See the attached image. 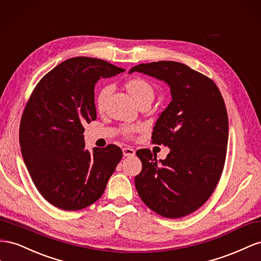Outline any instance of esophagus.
<instances>
[{
  "label": "esophagus",
  "instance_id": "1",
  "mask_svg": "<svg viewBox=\"0 0 261 261\" xmlns=\"http://www.w3.org/2000/svg\"><path fill=\"white\" fill-rule=\"evenodd\" d=\"M122 152H123V155L125 156V158H132V156L136 155V151L135 148L132 147H123L122 148Z\"/></svg>",
  "mask_w": 261,
  "mask_h": 261
}]
</instances>
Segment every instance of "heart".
<instances>
[{
	"instance_id": "heart-1",
	"label": "heart",
	"mask_w": 261,
	"mask_h": 261,
	"mask_svg": "<svg viewBox=\"0 0 261 261\" xmlns=\"http://www.w3.org/2000/svg\"><path fill=\"white\" fill-rule=\"evenodd\" d=\"M125 87H126V91L129 92V94L132 96V98L137 102L140 101L141 99H144V98L153 99L154 97L153 86L144 79H141V77L132 79L125 84ZM109 93H110L109 86L102 87L98 92L97 96H96V107L98 109H102L103 103H105V100L107 98V96L109 95ZM133 131H135V128H133V126L125 128V133H128V135Z\"/></svg>"
}]
</instances>
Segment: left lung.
Returning a JSON list of instances; mask_svg holds the SVG:
<instances>
[{
	"instance_id": "left-lung-1",
	"label": "left lung",
	"mask_w": 261,
	"mask_h": 261,
	"mask_svg": "<svg viewBox=\"0 0 261 261\" xmlns=\"http://www.w3.org/2000/svg\"><path fill=\"white\" fill-rule=\"evenodd\" d=\"M132 72L165 82L172 95L152 135L153 143L170 151L160 161L147 148L137 152L142 162L135 179L137 191L162 217H185L210 198L224 167L228 140L224 100L212 80L179 62L142 63Z\"/></svg>"
}]
</instances>
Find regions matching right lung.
Masks as SVG:
<instances>
[{"mask_svg": "<svg viewBox=\"0 0 261 261\" xmlns=\"http://www.w3.org/2000/svg\"><path fill=\"white\" fill-rule=\"evenodd\" d=\"M123 69L76 57L37 84L21 116L19 143L29 175L48 202L75 211L97 201L122 158L121 148H85L84 124L96 119L94 88Z\"/></svg>", "mask_w": 261, "mask_h": 261, "instance_id": "1", "label": "right lung"}]
</instances>
